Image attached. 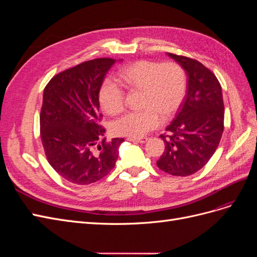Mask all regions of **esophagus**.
Instances as JSON below:
<instances>
[{"label": "esophagus", "instance_id": "obj_1", "mask_svg": "<svg viewBox=\"0 0 257 257\" xmlns=\"http://www.w3.org/2000/svg\"><path fill=\"white\" fill-rule=\"evenodd\" d=\"M127 141L133 142V143H138V144H145L148 141V138L147 137H142V138H132V137H128Z\"/></svg>", "mask_w": 257, "mask_h": 257}]
</instances>
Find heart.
Here are the masks:
<instances>
[{
    "instance_id": "obj_1",
    "label": "heart",
    "mask_w": 257,
    "mask_h": 257,
    "mask_svg": "<svg viewBox=\"0 0 257 257\" xmlns=\"http://www.w3.org/2000/svg\"><path fill=\"white\" fill-rule=\"evenodd\" d=\"M120 78L128 88L144 91L141 111H130L111 123V132L116 136L139 138L161 124V113L169 118L179 109L186 92V75L175 62L158 63L138 61L124 67ZM98 100L109 114L119 113L124 106V91L112 79L103 81L98 91Z\"/></svg>"
}]
</instances>
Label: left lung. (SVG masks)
Segmentation results:
<instances>
[{"label": "left lung", "instance_id": "obj_1", "mask_svg": "<svg viewBox=\"0 0 257 257\" xmlns=\"http://www.w3.org/2000/svg\"><path fill=\"white\" fill-rule=\"evenodd\" d=\"M188 76V90L176 118L161 135L165 151L157 162L169 175L195 174L211 159L224 130V103L219 80L200 62L167 53Z\"/></svg>", "mask_w": 257, "mask_h": 257}]
</instances>
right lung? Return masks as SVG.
<instances>
[{
  "label": "right lung",
  "instance_id": "right-lung-1",
  "mask_svg": "<svg viewBox=\"0 0 257 257\" xmlns=\"http://www.w3.org/2000/svg\"><path fill=\"white\" fill-rule=\"evenodd\" d=\"M115 62L109 58L83 62L54 76L44 90L40 120L46 157L74 184H91L109 174L124 142H106L105 128L98 124V91Z\"/></svg>",
  "mask_w": 257,
  "mask_h": 257
}]
</instances>
